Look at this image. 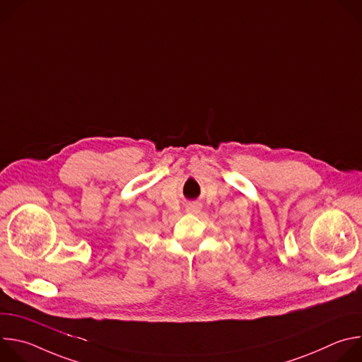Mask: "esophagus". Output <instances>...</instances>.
Listing matches in <instances>:
<instances>
[{"instance_id":"obj_1","label":"esophagus","mask_w":362,"mask_h":362,"mask_svg":"<svg viewBox=\"0 0 362 362\" xmlns=\"http://www.w3.org/2000/svg\"><path fill=\"white\" fill-rule=\"evenodd\" d=\"M200 211V206L197 203H189L186 206V212H190V214H196Z\"/></svg>"}]
</instances>
